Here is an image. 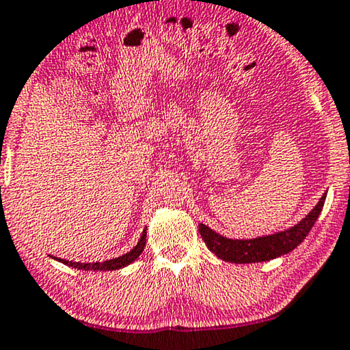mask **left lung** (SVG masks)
<instances>
[{"instance_id":"left-lung-1","label":"left lung","mask_w":350,"mask_h":350,"mask_svg":"<svg viewBox=\"0 0 350 350\" xmlns=\"http://www.w3.org/2000/svg\"><path fill=\"white\" fill-rule=\"evenodd\" d=\"M326 196L320 199V202L314 207V211L306 219L299 221L293 228L281 231V233L264 236L256 239H226L224 236L217 234L208 226L199 224V233H201L204 243L217 257L226 262L234 264H252V262H265L270 258L280 257L283 254L291 252L294 247L304 241V238L315 225L321 208H323Z\"/></svg>"}]
</instances>
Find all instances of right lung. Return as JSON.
<instances>
[{"mask_svg":"<svg viewBox=\"0 0 350 350\" xmlns=\"http://www.w3.org/2000/svg\"><path fill=\"white\" fill-rule=\"evenodd\" d=\"M144 244H146V230L143 231L142 239H139L138 244H136V246L131 249L130 252H126L120 257L111 258V260L94 262V264H79V262H69V260H66V258H57V260L62 262V264L72 267V269H77V270H117V269H122V267H126L133 260H136V257H139V254L143 252Z\"/></svg>","mask_w":350,"mask_h":350,"instance_id":"add662e5","label":"right lung"}]
</instances>
